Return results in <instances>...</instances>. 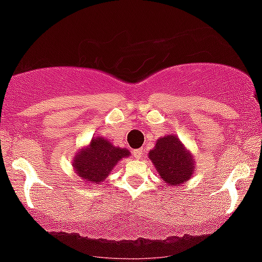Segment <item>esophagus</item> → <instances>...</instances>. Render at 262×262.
Here are the masks:
<instances>
[{"mask_svg":"<svg viewBox=\"0 0 262 262\" xmlns=\"http://www.w3.org/2000/svg\"><path fill=\"white\" fill-rule=\"evenodd\" d=\"M133 155L135 159H141V156H143V149H137L133 151Z\"/></svg>","mask_w":262,"mask_h":262,"instance_id":"esophagus-1","label":"esophagus"}]
</instances>
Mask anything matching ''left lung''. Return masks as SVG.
I'll use <instances>...</instances> for the list:
<instances>
[{
	"label": "left lung",
	"mask_w": 262,
	"mask_h": 262,
	"mask_svg": "<svg viewBox=\"0 0 262 262\" xmlns=\"http://www.w3.org/2000/svg\"><path fill=\"white\" fill-rule=\"evenodd\" d=\"M149 159L168 187H179L187 183L196 169L191 151L174 134L157 139L155 147L149 151Z\"/></svg>",
	"instance_id": "8db88e82"
}]
</instances>
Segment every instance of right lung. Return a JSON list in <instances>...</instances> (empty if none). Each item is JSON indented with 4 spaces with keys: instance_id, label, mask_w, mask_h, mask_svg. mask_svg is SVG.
<instances>
[{
    "instance_id": "right-lung-1",
    "label": "right lung",
    "mask_w": 262,
    "mask_h": 262,
    "mask_svg": "<svg viewBox=\"0 0 262 262\" xmlns=\"http://www.w3.org/2000/svg\"><path fill=\"white\" fill-rule=\"evenodd\" d=\"M129 155L130 151L128 149L115 146L112 141L97 135L75 154L72 163L78 177L89 187L105 181L115 166Z\"/></svg>"
}]
</instances>
